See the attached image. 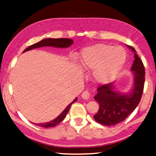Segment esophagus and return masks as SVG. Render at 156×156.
I'll use <instances>...</instances> for the list:
<instances>
[{"label": "esophagus", "mask_w": 156, "mask_h": 156, "mask_svg": "<svg viewBox=\"0 0 156 156\" xmlns=\"http://www.w3.org/2000/svg\"><path fill=\"white\" fill-rule=\"evenodd\" d=\"M81 96L83 100H88V99L90 98V93L88 90H84V91L82 93Z\"/></svg>", "instance_id": "1"}]
</instances>
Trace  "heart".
Returning <instances> with one entry per match:
<instances>
[{
	"instance_id": "b5f03b06",
	"label": "heart",
	"mask_w": 156,
	"mask_h": 156,
	"mask_svg": "<svg viewBox=\"0 0 156 156\" xmlns=\"http://www.w3.org/2000/svg\"><path fill=\"white\" fill-rule=\"evenodd\" d=\"M126 53L123 48L99 44L81 51L80 60L87 72H93L97 83L106 84L115 78L126 62Z\"/></svg>"
}]
</instances>
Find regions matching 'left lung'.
Wrapping results in <instances>:
<instances>
[{"label": "left lung", "mask_w": 156, "mask_h": 156, "mask_svg": "<svg viewBox=\"0 0 156 156\" xmlns=\"http://www.w3.org/2000/svg\"><path fill=\"white\" fill-rule=\"evenodd\" d=\"M134 52L131 70L134 75V84L130 94H121L114 90L112 83L100 85L94 99L100 104L94 119L104 126H115L126 119L139 104L145 84V67L134 48L127 46Z\"/></svg>", "instance_id": "obj_1"}]
</instances>
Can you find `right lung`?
<instances>
[{
  "label": "right lung",
  "mask_w": 156,
  "mask_h": 156,
  "mask_svg": "<svg viewBox=\"0 0 156 156\" xmlns=\"http://www.w3.org/2000/svg\"><path fill=\"white\" fill-rule=\"evenodd\" d=\"M73 40L70 39H67V38H59V39H50V38H48V39H45L41 40L40 41H39L38 43H36L35 44H33L30 46L29 47H28L27 49H25L24 52H27V51H29L30 50H32L34 48H40V47H44V46H52V47H56V48H67L70 46L71 45L73 44ZM78 100V98H76L74 99L72 103H70L68 106L66 107V108L65 109L63 112H61V114L60 115H58L57 117L55 119L50 121V122L48 123H38L36 124V126H40V127H55V126L58 125L59 123H61L62 121H63L65 117H66V115L67 114V112L70 109L71 106L73 103L76 102V101ZM35 124V123H34Z\"/></svg>",
  "instance_id": "right-lung-1"
}]
</instances>
